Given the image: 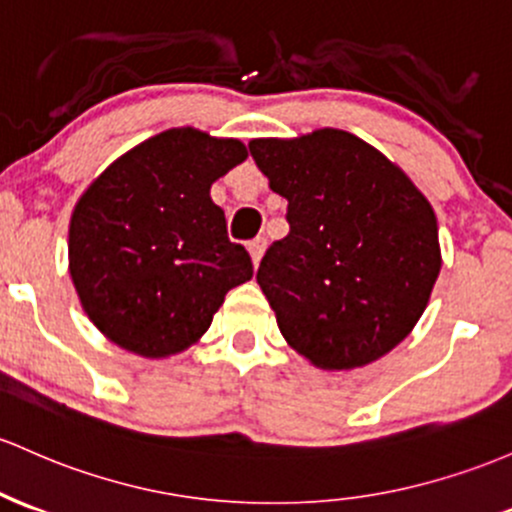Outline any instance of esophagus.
Wrapping results in <instances>:
<instances>
[{
    "label": "esophagus",
    "instance_id": "esophagus-1",
    "mask_svg": "<svg viewBox=\"0 0 512 512\" xmlns=\"http://www.w3.org/2000/svg\"><path fill=\"white\" fill-rule=\"evenodd\" d=\"M265 247H267L265 238H255V240H250V243H247V250H250L252 262H255V265L262 260V255H265Z\"/></svg>",
    "mask_w": 512,
    "mask_h": 512
}]
</instances>
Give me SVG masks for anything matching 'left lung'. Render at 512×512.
Wrapping results in <instances>:
<instances>
[{"label": "left lung", "instance_id": "obj_1", "mask_svg": "<svg viewBox=\"0 0 512 512\" xmlns=\"http://www.w3.org/2000/svg\"><path fill=\"white\" fill-rule=\"evenodd\" d=\"M247 148L289 201V235L257 269L284 338L323 369L386 355L423 316L440 274L428 199L379 150L338 128Z\"/></svg>", "mask_w": 512, "mask_h": 512}]
</instances>
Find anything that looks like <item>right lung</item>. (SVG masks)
<instances>
[{
    "instance_id": "add662e5",
    "label": "right lung",
    "mask_w": 512,
    "mask_h": 512,
    "mask_svg": "<svg viewBox=\"0 0 512 512\" xmlns=\"http://www.w3.org/2000/svg\"><path fill=\"white\" fill-rule=\"evenodd\" d=\"M247 157L240 140L172 128L121 155L77 201L70 274L101 333L143 357L182 352L233 286L252 279L211 184Z\"/></svg>"
}]
</instances>
